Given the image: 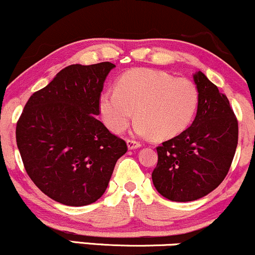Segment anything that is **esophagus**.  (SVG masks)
<instances>
[{"label": "esophagus", "mask_w": 255, "mask_h": 255, "mask_svg": "<svg viewBox=\"0 0 255 255\" xmlns=\"http://www.w3.org/2000/svg\"><path fill=\"white\" fill-rule=\"evenodd\" d=\"M127 146H128V150H135V148L141 147V144H140V142L135 141V140L128 139L127 140Z\"/></svg>", "instance_id": "1"}]
</instances>
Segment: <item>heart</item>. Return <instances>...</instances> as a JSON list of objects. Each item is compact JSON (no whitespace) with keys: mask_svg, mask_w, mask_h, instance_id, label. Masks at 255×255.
Instances as JSON below:
<instances>
[{"mask_svg":"<svg viewBox=\"0 0 255 255\" xmlns=\"http://www.w3.org/2000/svg\"><path fill=\"white\" fill-rule=\"evenodd\" d=\"M198 103V90L188 79L139 68L125 73L115 90L103 91L98 108L105 126L114 133H121L128 127L135 110L134 133L168 139L186 129Z\"/></svg>","mask_w":255,"mask_h":255,"instance_id":"b5f03b06","label":"heart"}]
</instances>
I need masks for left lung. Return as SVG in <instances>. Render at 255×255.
Listing matches in <instances>:
<instances>
[{"mask_svg":"<svg viewBox=\"0 0 255 255\" xmlns=\"http://www.w3.org/2000/svg\"><path fill=\"white\" fill-rule=\"evenodd\" d=\"M199 103L197 116L177 136L157 147L152 172L157 192L171 201L198 200L216 189L229 171L239 126L227 96L203 72L193 74Z\"/></svg>","mask_w":255,"mask_h":255,"instance_id":"left-lung-1","label":"left lung"}]
</instances>
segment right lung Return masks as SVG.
I'll list each match as a JSON object with an SVG mask.
<instances>
[{
  "label": "right lung",
  "instance_id": "1",
  "mask_svg": "<svg viewBox=\"0 0 255 255\" xmlns=\"http://www.w3.org/2000/svg\"><path fill=\"white\" fill-rule=\"evenodd\" d=\"M115 64H71L31 96L16 125L26 172L52 200L85 206L104 194L127 152L96 116L103 84Z\"/></svg>",
  "mask_w": 255,
  "mask_h": 255
}]
</instances>
